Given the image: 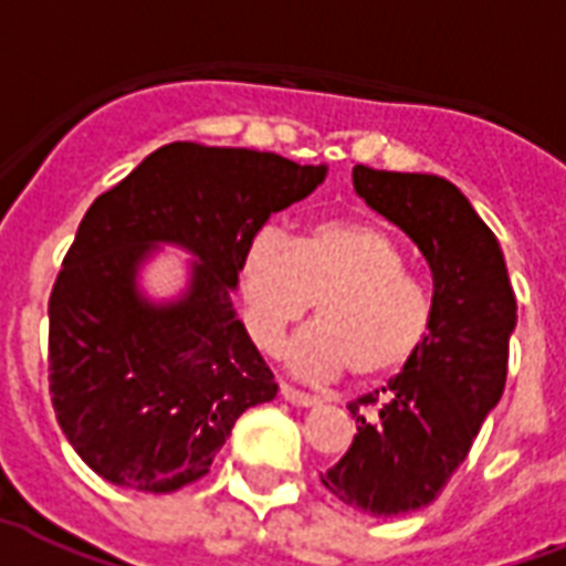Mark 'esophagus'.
Returning a JSON list of instances; mask_svg holds the SVG:
<instances>
[{"label":"esophagus","mask_w":566,"mask_h":566,"mask_svg":"<svg viewBox=\"0 0 566 566\" xmlns=\"http://www.w3.org/2000/svg\"><path fill=\"white\" fill-rule=\"evenodd\" d=\"M280 396L286 398L289 405H295V407H315V405H318V398L310 396V392H301V389H295V387H289V384H280Z\"/></svg>","instance_id":"obj_1"}]
</instances>
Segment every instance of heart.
Returning <instances> with one entry per match:
<instances>
[{"instance_id": "b5f03b06", "label": "heart", "mask_w": 566, "mask_h": 566, "mask_svg": "<svg viewBox=\"0 0 566 566\" xmlns=\"http://www.w3.org/2000/svg\"><path fill=\"white\" fill-rule=\"evenodd\" d=\"M253 343L277 352L315 304L318 322L289 345V366L313 380H375L405 369L431 327V297L405 271L396 239L369 221H322L289 244L260 233L239 269Z\"/></svg>"}]
</instances>
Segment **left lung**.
<instances>
[{"instance_id":"8db88e82","label":"left lung","mask_w":566,"mask_h":566,"mask_svg":"<svg viewBox=\"0 0 566 566\" xmlns=\"http://www.w3.org/2000/svg\"><path fill=\"white\" fill-rule=\"evenodd\" d=\"M354 191L428 262L431 327L380 392L348 405L352 449L322 475L343 505L398 516L431 505L499 405L516 297L496 235L458 186L433 174L354 168Z\"/></svg>"}]
</instances>
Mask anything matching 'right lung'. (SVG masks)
Instances as JSON below:
<instances>
[{"instance_id":"right-lung-1","label":"right lung","mask_w":566,"mask_h":566,"mask_svg":"<svg viewBox=\"0 0 566 566\" xmlns=\"http://www.w3.org/2000/svg\"><path fill=\"white\" fill-rule=\"evenodd\" d=\"M327 165L244 147L165 144L87 209L50 297V392L76 454L117 488L203 479L235 419L277 396L233 306L248 244L322 186ZM192 256L177 296L143 269Z\"/></svg>"}]
</instances>
